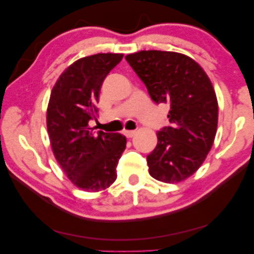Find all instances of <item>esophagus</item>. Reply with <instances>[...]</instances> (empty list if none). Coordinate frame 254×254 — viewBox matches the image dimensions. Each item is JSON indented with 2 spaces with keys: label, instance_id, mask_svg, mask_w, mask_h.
<instances>
[{
  "label": "esophagus",
  "instance_id": "34e87169",
  "mask_svg": "<svg viewBox=\"0 0 254 254\" xmlns=\"http://www.w3.org/2000/svg\"><path fill=\"white\" fill-rule=\"evenodd\" d=\"M135 132H136V130H125L124 134H125V136H126L127 138H131L132 136L135 135Z\"/></svg>",
  "mask_w": 254,
  "mask_h": 254
}]
</instances>
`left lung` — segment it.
<instances>
[{
    "label": "left lung",
    "mask_w": 254,
    "mask_h": 254,
    "mask_svg": "<svg viewBox=\"0 0 254 254\" xmlns=\"http://www.w3.org/2000/svg\"><path fill=\"white\" fill-rule=\"evenodd\" d=\"M126 60L151 99L170 105L169 126L157 132V146L146 157L149 173L163 183L184 181L203 163L216 136L218 102L211 81L181 53L139 51Z\"/></svg>",
    "instance_id": "obj_1"
}]
</instances>
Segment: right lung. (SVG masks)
I'll use <instances>...</instances> for the list:
<instances>
[{
    "mask_svg": "<svg viewBox=\"0 0 254 254\" xmlns=\"http://www.w3.org/2000/svg\"><path fill=\"white\" fill-rule=\"evenodd\" d=\"M123 54L99 53L73 62L62 72L51 93L46 125L53 153L77 187L99 192L117 178L116 167L126 149L118 132L94 131L99 94L108 73Z\"/></svg>",
    "mask_w": 254,
    "mask_h": 254,
    "instance_id": "1",
    "label": "right lung"
}]
</instances>
